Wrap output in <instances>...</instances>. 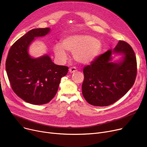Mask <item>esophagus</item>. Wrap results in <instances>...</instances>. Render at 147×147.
I'll list each match as a JSON object with an SVG mask.
<instances>
[{
  "label": "esophagus",
  "mask_w": 147,
  "mask_h": 147,
  "mask_svg": "<svg viewBox=\"0 0 147 147\" xmlns=\"http://www.w3.org/2000/svg\"><path fill=\"white\" fill-rule=\"evenodd\" d=\"M77 71V69L76 67H71L69 68V72L70 73H74Z\"/></svg>",
  "instance_id": "1"
}]
</instances>
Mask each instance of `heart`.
<instances>
[{"label": "heart", "instance_id": "1", "mask_svg": "<svg viewBox=\"0 0 147 147\" xmlns=\"http://www.w3.org/2000/svg\"><path fill=\"white\" fill-rule=\"evenodd\" d=\"M102 50L101 42L88 34H76L65 37L61 45L53 46V52L57 58L64 62L67 59L66 51L73 53L74 59L79 63L88 64L95 61Z\"/></svg>", "mask_w": 147, "mask_h": 147}]
</instances>
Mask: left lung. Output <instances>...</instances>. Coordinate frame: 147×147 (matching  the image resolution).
<instances>
[{"label":"left lung","instance_id":"left-lung-1","mask_svg":"<svg viewBox=\"0 0 147 147\" xmlns=\"http://www.w3.org/2000/svg\"><path fill=\"white\" fill-rule=\"evenodd\" d=\"M113 54L121 55V59L113 61ZM136 73V58L133 49L127 43L120 40L113 50L107 51L84 67L83 95L92 105H110L132 87Z\"/></svg>","mask_w":147,"mask_h":147}]
</instances>
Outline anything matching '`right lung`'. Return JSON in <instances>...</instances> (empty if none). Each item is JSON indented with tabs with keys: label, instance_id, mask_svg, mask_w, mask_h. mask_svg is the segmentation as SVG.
Instances as JSON below:
<instances>
[{
	"label": "right lung",
	"instance_id": "obj_1",
	"mask_svg": "<svg viewBox=\"0 0 147 147\" xmlns=\"http://www.w3.org/2000/svg\"><path fill=\"white\" fill-rule=\"evenodd\" d=\"M50 28H34L15 42L6 61V70L12 89L24 101L42 105L49 102L56 95L68 67L54 64L47 54L33 58L29 47L36 37L50 33Z\"/></svg>",
	"mask_w": 147,
	"mask_h": 147
}]
</instances>
